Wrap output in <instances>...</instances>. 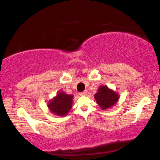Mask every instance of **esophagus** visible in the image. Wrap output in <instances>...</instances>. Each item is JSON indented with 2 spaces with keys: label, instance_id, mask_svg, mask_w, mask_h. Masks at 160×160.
<instances>
[{
  "label": "esophagus",
  "instance_id": "34e87169",
  "mask_svg": "<svg viewBox=\"0 0 160 160\" xmlns=\"http://www.w3.org/2000/svg\"><path fill=\"white\" fill-rule=\"evenodd\" d=\"M86 93H87V91H82V92H81V93H80V96H85V95H86Z\"/></svg>",
  "mask_w": 160,
  "mask_h": 160
}]
</instances>
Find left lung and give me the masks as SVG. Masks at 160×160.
I'll use <instances>...</instances> for the list:
<instances>
[{"instance_id":"1","label":"left lung","mask_w":160,"mask_h":160,"mask_svg":"<svg viewBox=\"0 0 160 160\" xmlns=\"http://www.w3.org/2000/svg\"><path fill=\"white\" fill-rule=\"evenodd\" d=\"M96 103L103 110L113 107L118 102L119 95L113 90L109 89L107 85H101L98 92L94 95Z\"/></svg>"}]
</instances>
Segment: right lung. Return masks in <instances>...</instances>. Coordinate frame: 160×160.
<instances>
[{
	"label": "right lung",
	"mask_w": 160,
	"mask_h": 160,
	"mask_svg": "<svg viewBox=\"0 0 160 160\" xmlns=\"http://www.w3.org/2000/svg\"><path fill=\"white\" fill-rule=\"evenodd\" d=\"M72 98V95L60 91L57 93V96L48 102V107L52 113L58 116H65L70 111L73 102Z\"/></svg>",
	"instance_id": "1"
}]
</instances>
